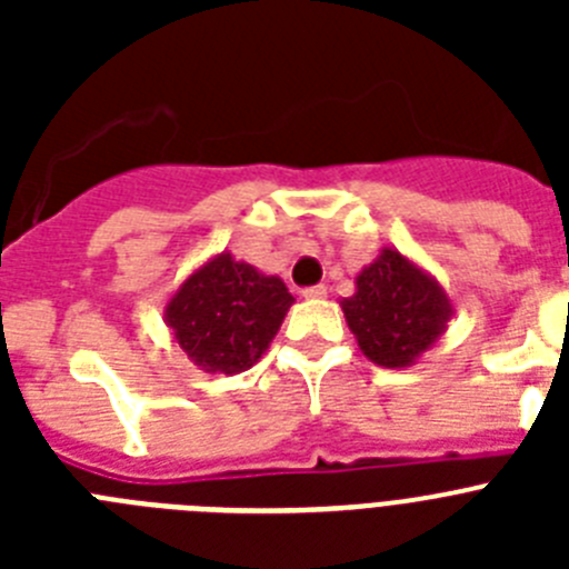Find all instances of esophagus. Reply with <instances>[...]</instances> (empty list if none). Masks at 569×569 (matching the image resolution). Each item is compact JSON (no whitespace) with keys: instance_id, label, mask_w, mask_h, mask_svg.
<instances>
[{"instance_id":"esophagus-1","label":"esophagus","mask_w":569,"mask_h":569,"mask_svg":"<svg viewBox=\"0 0 569 569\" xmlns=\"http://www.w3.org/2000/svg\"><path fill=\"white\" fill-rule=\"evenodd\" d=\"M301 296H305V299H325V296H328V288H325V284H313V288L301 290Z\"/></svg>"}]
</instances>
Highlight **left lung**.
Here are the masks:
<instances>
[{
    "label": "left lung",
    "instance_id": "left-lung-1",
    "mask_svg": "<svg viewBox=\"0 0 569 569\" xmlns=\"http://www.w3.org/2000/svg\"><path fill=\"white\" fill-rule=\"evenodd\" d=\"M359 350L379 367H413L453 319V301L433 273L396 248H381L339 301Z\"/></svg>",
    "mask_w": 569,
    "mask_h": 569
}]
</instances>
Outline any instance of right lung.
<instances>
[{"mask_svg": "<svg viewBox=\"0 0 569 569\" xmlns=\"http://www.w3.org/2000/svg\"><path fill=\"white\" fill-rule=\"evenodd\" d=\"M293 301L279 276L222 250L176 288L164 305V325L204 373L236 376L268 353Z\"/></svg>", "mask_w": 569, "mask_h": 569, "instance_id": "obj_1", "label": "right lung"}]
</instances>
